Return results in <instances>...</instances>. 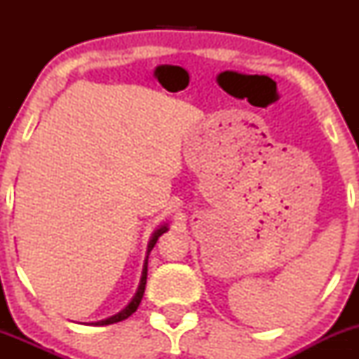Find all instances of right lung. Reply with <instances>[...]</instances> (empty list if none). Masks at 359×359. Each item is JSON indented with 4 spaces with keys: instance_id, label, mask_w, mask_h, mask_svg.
I'll return each instance as SVG.
<instances>
[{
    "instance_id": "add662e5",
    "label": "right lung",
    "mask_w": 359,
    "mask_h": 359,
    "mask_svg": "<svg viewBox=\"0 0 359 359\" xmlns=\"http://www.w3.org/2000/svg\"><path fill=\"white\" fill-rule=\"evenodd\" d=\"M165 231H167V226H163V228L156 229L155 234H154V238H151L150 245H148V251H151V248H154V246H155L156 240H158V238L162 236V234L165 233ZM147 271H148V262H145V269H143V275H142V283H140L138 292H137V295H135V297H133V300H131V302L128 304V306H126L125 309H123V311L119 312V314L113 316V317H109V319H106V320H100V323H94V324H96V325H108V324H114V323H119V320H125L126 317H130L131 314H133V312L137 311V309H138L140 302H142L143 292H145V285H147Z\"/></svg>"
}]
</instances>
